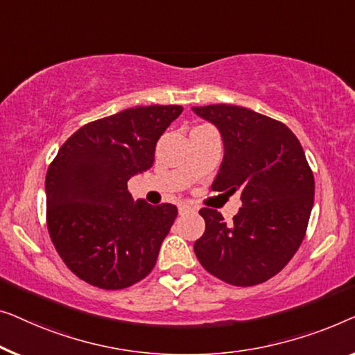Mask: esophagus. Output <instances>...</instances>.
<instances>
[{"mask_svg": "<svg viewBox=\"0 0 355 355\" xmlns=\"http://www.w3.org/2000/svg\"><path fill=\"white\" fill-rule=\"evenodd\" d=\"M191 211H194V207L191 206V204H188V202H182L178 206V212L180 214H187V212H191Z\"/></svg>", "mask_w": 355, "mask_h": 355, "instance_id": "esophagus-1", "label": "esophagus"}]
</instances>
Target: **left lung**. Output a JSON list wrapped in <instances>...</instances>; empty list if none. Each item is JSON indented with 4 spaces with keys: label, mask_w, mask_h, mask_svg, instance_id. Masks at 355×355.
Listing matches in <instances>:
<instances>
[{
    "label": "left lung",
    "mask_w": 355,
    "mask_h": 355,
    "mask_svg": "<svg viewBox=\"0 0 355 355\" xmlns=\"http://www.w3.org/2000/svg\"><path fill=\"white\" fill-rule=\"evenodd\" d=\"M218 128L223 161L214 191H241L243 207L227 223L216 209L199 211L206 232L194 243L198 261L233 286L275 277L301 246L313 206V173L284 123L233 104L193 107Z\"/></svg>",
    "instance_id": "left-lung-1"
}]
</instances>
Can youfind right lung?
<instances>
[{
    "mask_svg": "<svg viewBox=\"0 0 355 355\" xmlns=\"http://www.w3.org/2000/svg\"><path fill=\"white\" fill-rule=\"evenodd\" d=\"M182 106L130 107L78 128L48 167L46 222L72 273L122 289L156 266L177 217L173 204L133 201L127 182L153 167L156 143Z\"/></svg>",
    "mask_w": 355,
    "mask_h": 355,
    "instance_id": "obj_1",
    "label": "right lung"
}]
</instances>
